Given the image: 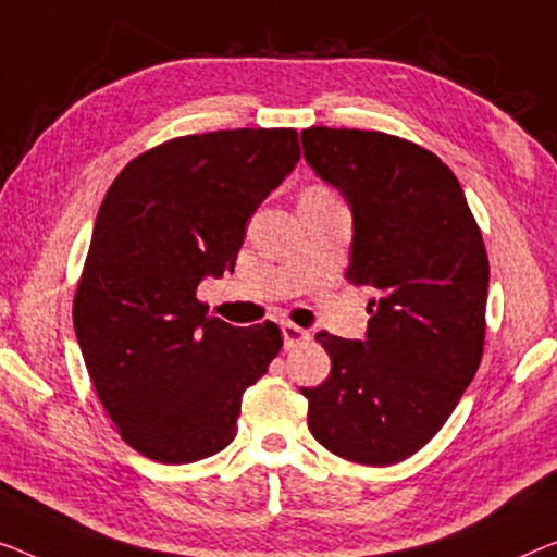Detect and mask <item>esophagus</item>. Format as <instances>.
Here are the masks:
<instances>
[{"label": "esophagus", "instance_id": "esophagus-1", "mask_svg": "<svg viewBox=\"0 0 557 557\" xmlns=\"http://www.w3.org/2000/svg\"><path fill=\"white\" fill-rule=\"evenodd\" d=\"M282 339H285V347L289 350V347L307 343V339H310V332L293 325V322H282Z\"/></svg>", "mask_w": 557, "mask_h": 557}]
</instances>
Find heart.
<instances>
[{
  "label": "heart",
  "instance_id": "1",
  "mask_svg": "<svg viewBox=\"0 0 557 557\" xmlns=\"http://www.w3.org/2000/svg\"><path fill=\"white\" fill-rule=\"evenodd\" d=\"M310 193H327V189H322V187H310Z\"/></svg>",
  "mask_w": 557,
  "mask_h": 557
}]
</instances>
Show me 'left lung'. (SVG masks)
<instances>
[{
    "mask_svg": "<svg viewBox=\"0 0 557 557\" xmlns=\"http://www.w3.org/2000/svg\"><path fill=\"white\" fill-rule=\"evenodd\" d=\"M305 160L352 210L347 280L375 289L364 339L320 332L332 370L302 387L307 428L339 458L393 465L435 437L485 345L487 252L453 170L368 129H302Z\"/></svg>",
    "mask_w": 557,
    "mask_h": 557,
    "instance_id": "8db88e82",
    "label": "left lung"
}]
</instances>
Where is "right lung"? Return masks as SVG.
<instances>
[{
  "mask_svg": "<svg viewBox=\"0 0 557 557\" xmlns=\"http://www.w3.org/2000/svg\"><path fill=\"white\" fill-rule=\"evenodd\" d=\"M297 162L295 129H220L147 149L107 189L72 320L99 403L145 458L225 450L277 358L275 322L207 318L197 285L235 270L247 220Z\"/></svg>",
  "mask_w": 557,
  "mask_h": 557,
  "instance_id": "obj_1",
  "label": "right lung"
}]
</instances>
